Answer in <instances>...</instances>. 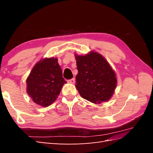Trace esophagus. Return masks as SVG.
I'll use <instances>...</instances> for the list:
<instances>
[{
  "instance_id": "esophagus-1",
  "label": "esophagus",
  "mask_w": 153,
  "mask_h": 153,
  "mask_svg": "<svg viewBox=\"0 0 153 153\" xmlns=\"http://www.w3.org/2000/svg\"><path fill=\"white\" fill-rule=\"evenodd\" d=\"M75 82H76V80H75V78H72V79H68V82L70 83H75Z\"/></svg>"
}]
</instances>
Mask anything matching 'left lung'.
Returning <instances> with one entry per match:
<instances>
[{"label": "left lung", "mask_w": 153, "mask_h": 153, "mask_svg": "<svg viewBox=\"0 0 153 153\" xmlns=\"http://www.w3.org/2000/svg\"><path fill=\"white\" fill-rule=\"evenodd\" d=\"M78 74L76 87L89 101L100 104L111 98L117 85L116 74L101 54L91 51L83 56L75 54Z\"/></svg>", "instance_id": "obj_1"}]
</instances>
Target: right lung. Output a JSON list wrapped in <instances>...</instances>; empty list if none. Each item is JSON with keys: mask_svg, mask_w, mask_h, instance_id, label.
<instances>
[{"mask_svg": "<svg viewBox=\"0 0 153 153\" xmlns=\"http://www.w3.org/2000/svg\"><path fill=\"white\" fill-rule=\"evenodd\" d=\"M66 83L57 58H46L38 62L29 75L27 93L34 102L47 107L56 100Z\"/></svg>", "mask_w": 153, "mask_h": 153, "instance_id": "1", "label": "right lung"}]
</instances>
